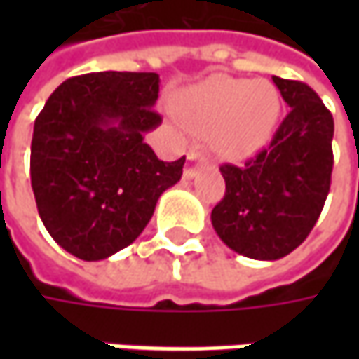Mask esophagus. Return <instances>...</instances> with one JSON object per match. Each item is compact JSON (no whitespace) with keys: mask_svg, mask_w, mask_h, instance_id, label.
Here are the masks:
<instances>
[{"mask_svg":"<svg viewBox=\"0 0 359 359\" xmlns=\"http://www.w3.org/2000/svg\"><path fill=\"white\" fill-rule=\"evenodd\" d=\"M203 161V158H201V154H198V151H191L189 156H187V165H186V177H194L196 175V165L198 163H201Z\"/></svg>","mask_w":359,"mask_h":359,"instance_id":"1","label":"esophagus"}]
</instances>
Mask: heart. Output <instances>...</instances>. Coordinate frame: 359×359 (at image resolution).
Returning <instances> with one entry per match:
<instances>
[{
	"mask_svg": "<svg viewBox=\"0 0 359 359\" xmlns=\"http://www.w3.org/2000/svg\"><path fill=\"white\" fill-rule=\"evenodd\" d=\"M282 111L278 90L268 81L212 77L187 90L180 100V114L194 131L210 132L217 156L243 161L271 142Z\"/></svg>",
	"mask_w": 359,
	"mask_h": 359,
	"instance_id": "1",
	"label": "heart"
}]
</instances>
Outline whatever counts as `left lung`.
<instances>
[{
    "mask_svg": "<svg viewBox=\"0 0 359 359\" xmlns=\"http://www.w3.org/2000/svg\"><path fill=\"white\" fill-rule=\"evenodd\" d=\"M290 105L268 149L245 165H222L226 196L212 226L229 250L273 262L294 252L322 214L334 168V118L302 81L271 77Z\"/></svg>",
    "mask_w": 359,
    "mask_h": 359,
    "instance_id": "left-lung-1",
    "label": "left lung"
}]
</instances>
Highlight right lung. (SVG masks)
Instances as JSON below:
<instances>
[{"label": "right lung", "instance_id": "add662e5", "mask_svg": "<svg viewBox=\"0 0 359 359\" xmlns=\"http://www.w3.org/2000/svg\"><path fill=\"white\" fill-rule=\"evenodd\" d=\"M158 93V74H86L65 79L35 119L37 212L79 259H105L137 240L159 196L182 177L186 158L161 161L144 142L161 123Z\"/></svg>", "mask_w": 359, "mask_h": 359}]
</instances>
